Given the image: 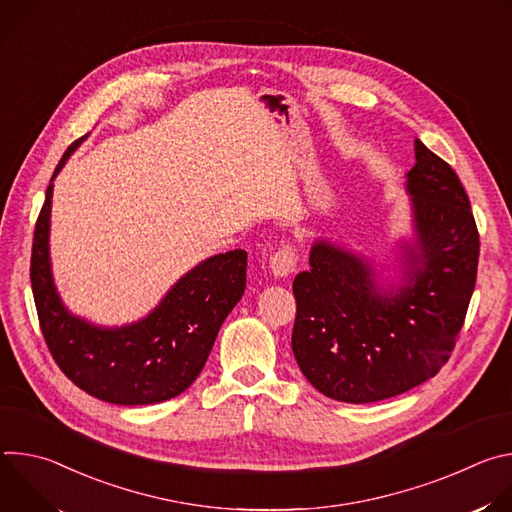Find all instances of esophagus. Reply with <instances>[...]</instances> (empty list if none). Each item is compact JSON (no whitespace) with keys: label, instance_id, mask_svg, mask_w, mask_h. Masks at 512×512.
<instances>
[{"label":"esophagus","instance_id":"34e87169","mask_svg":"<svg viewBox=\"0 0 512 512\" xmlns=\"http://www.w3.org/2000/svg\"><path fill=\"white\" fill-rule=\"evenodd\" d=\"M296 263H298V255H296V249L291 245H283L271 259H269V267H271V273L279 279L287 277L296 271Z\"/></svg>","mask_w":512,"mask_h":512}]
</instances>
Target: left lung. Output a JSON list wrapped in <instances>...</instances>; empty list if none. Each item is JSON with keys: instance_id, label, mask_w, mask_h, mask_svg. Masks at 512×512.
I'll list each match as a JSON object with an SVG mask.
<instances>
[{"instance_id": "1", "label": "left lung", "mask_w": 512, "mask_h": 512, "mask_svg": "<svg viewBox=\"0 0 512 512\" xmlns=\"http://www.w3.org/2000/svg\"><path fill=\"white\" fill-rule=\"evenodd\" d=\"M411 241L397 283L377 279L364 255L326 239L294 279L291 350L322 395L373 403L435 377L450 358L472 298L480 241L456 172L415 139L405 174Z\"/></svg>"}]
</instances>
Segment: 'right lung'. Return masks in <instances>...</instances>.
Listing matches in <instances>:
<instances>
[{"label": "right lung", "mask_w": 512, "mask_h": 512, "mask_svg": "<svg viewBox=\"0 0 512 512\" xmlns=\"http://www.w3.org/2000/svg\"><path fill=\"white\" fill-rule=\"evenodd\" d=\"M85 139L58 162L36 221L30 279L40 328L60 371L85 393L115 405L168 401L196 381L218 330L243 298L247 253L235 249L200 261L137 322L107 328L72 314L52 277V182Z\"/></svg>", "instance_id": "obj_1"}]
</instances>
